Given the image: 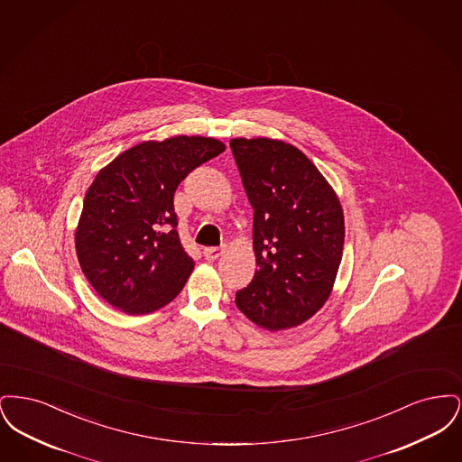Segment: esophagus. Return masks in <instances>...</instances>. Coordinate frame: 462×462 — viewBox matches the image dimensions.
I'll return each instance as SVG.
<instances>
[{"instance_id":"34e87169","label":"esophagus","mask_w":462,"mask_h":462,"mask_svg":"<svg viewBox=\"0 0 462 462\" xmlns=\"http://www.w3.org/2000/svg\"><path fill=\"white\" fill-rule=\"evenodd\" d=\"M223 253H225L223 247H206L204 249V258L208 262H215V260H218L220 256H223Z\"/></svg>"}]
</instances>
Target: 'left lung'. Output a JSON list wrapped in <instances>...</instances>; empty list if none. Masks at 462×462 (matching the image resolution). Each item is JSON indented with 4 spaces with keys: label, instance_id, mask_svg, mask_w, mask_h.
Returning a JSON list of instances; mask_svg holds the SVG:
<instances>
[{
    "label": "left lung",
    "instance_id": "left-lung-1",
    "mask_svg": "<svg viewBox=\"0 0 462 462\" xmlns=\"http://www.w3.org/2000/svg\"><path fill=\"white\" fill-rule=\"evenodd\" d=\"M254 209L256 272L236 305L268 330L296 328L326 305L339 270L345 217L336 190L298 147L273 138H232Z\"/></svg>",
    "mask_w": 462,
    "mask_h": 462
}]
</instances>
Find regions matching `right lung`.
<instances>
[{"label":"right lung","mask_w":462,"mask_h":462,"mask_svg":"<svg viewBox=\"0 0 462 462\" xmlns=\"http://www.w3.org/2000/svg\"><path fill=\"white\" fill-rule=\"evenodd\" d=\"M211 136L147 140L114 157L89 185L76 226V254L91 287L128 315L171 303L194 270L175 228L176 187L220 155Z\"/></svg>","instance_id":"add662e5"}]
</instances>
